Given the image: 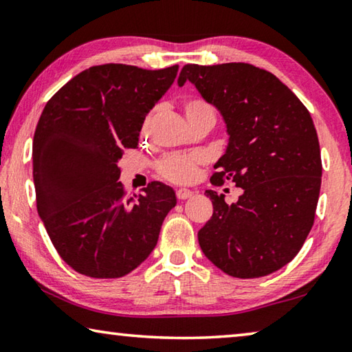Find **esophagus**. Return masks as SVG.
Returning a JSON list of instances; mask_svg holds the SVG:
<instances>
[{
  "mask_svg": "<svg viewBox=\"0 0 352 352\" xmlns=\"http://www.w3.org/2000/svg\"><path fill=\"white\" fill-rule=\"evenodd\" d=\"M175 194H177L178 200H186V199L192 197V195H194L192 190H189V189H177Z\"/></svg>",
  "mask_w": 352,
  "mask_h": 352,
  "instance_id": "1",
  "label": "esophagus"
}]
</instances>
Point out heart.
<instances>
[{
	"label": "heart",
	"instance_id": "1",
	"mask_svg": "<svg viewBox=\"0 0 352 352\" xmlns=\"http://www.w3.org/2000/svg\"><path fill=\"white\" fill-rule=\"evenodd\" d=\"M183 111L184 116L189 119H195L200 116H211L214 118V110L210 104H206L200 98H188L183 100ZM152 121V115H148L142 124V132L148 129V124ZM204 162V158L197 153H172L166 155L157 163V172L163 178L174 183H190L197 175L199 164Z\"/></svg>",
	"mask_w": 352,
	"mask_h": 352
}]
</instances>
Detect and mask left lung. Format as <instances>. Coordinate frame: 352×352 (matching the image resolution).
Returning a JSON list of instances; mask_svg holds the SVG:
<instances>
[{
	"label": "left lung",
	"instance_id": "1",
	"mask_svg": "<svg viewBox=\"0 0 352 352\" xmlns=\"http://www.w3.org/2000/svg\"><path fill=\"white\" fill-rule=\"evenodd\" d=\"M189 80L226 124L228 146L211 183L242 188L236 204L206 190L212 217L201 252L234 278H261L295 258L311 231L321 186V155L311 113L276 76L250 63L184 65Z\"/></svg>",
	"mask_w": 352,
	"mask_h": 352
}]
</instances>
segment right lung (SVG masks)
<instances>
[{"mask_svg": "<svg viewBox=\"0 0 352 352\" xmlns=\"http://www.w3.org/2000/svg\"><path fill=\"white\" fill-rule=\"evenodd\" d=\"M178 65L107 63L73 77L45 105L32 142L37 211L57 253L80 275L121 278L147 259L174 189L152 182L126 195L118 162L138 146L146 115Z\"/></svg>", "mask_w": 352, "mask_h": 352, "instance_id": "right-lung-1", "label": "right lung"}]
</instances>
